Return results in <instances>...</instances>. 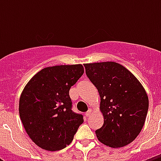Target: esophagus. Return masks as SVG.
<instances>
[{
  "label": "esophagus",
  "instance_id": "obj_1",
  "mask_svg": "<svg viewBox=\"0 0 161 161\" xmlns=\"http://www.w3.org/2000/svg\"><path fill=\"white\" fill-rule=\"evenodd\" d=\"M91 113H92V109H91V108H89V109H88V111L86 112V114H85L86 116H87V117H88V116L91 114Z\"/></svg>",
  "mask_w": 161,
  "mask_h": 161
}]
</instances>
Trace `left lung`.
Segmentation results:
<instances>
[{
  "label": "left lung",
  "mask_w": 161,
  "mask_h": 161,
  "mask_svg": "<svg viewBox=\"0 0 161 161\" xmlns=\"http://www.w3.org/2000/svg\"><path fill=\"white\" fill-rule=\"evenodd\" d=\"M86 74L100 96L103 126L98 140L112 148L135 140L145 125L149 98L145 88L127 68L114 62L85 63Z\"/></svg>",
  "instance_id": "obj_1"
}]
</instances>
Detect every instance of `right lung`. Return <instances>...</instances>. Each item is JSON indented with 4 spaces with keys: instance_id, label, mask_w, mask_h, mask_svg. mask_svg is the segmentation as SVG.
Returning <instances> with one entry per match:
<instances>
[{
    "instance_id": "1",
    "label": "right lung",
    "mask_w": 161,
    "mask_h": 161,
    "mask_svg": "<svg viewBox=\"0 0 161 161\" xmlns=\"http://www.w3.org/2000/svg\"><path fill=\"white\" fill-rule=\"evenodd\" d=\"M84 73L82 64L47 67L25 86L19 100V114L26 134L37 146L49 151L73 141L82 114L72 110L71 87Z\"/></svg>"
}]
</instances>
